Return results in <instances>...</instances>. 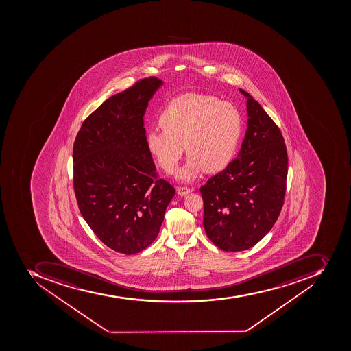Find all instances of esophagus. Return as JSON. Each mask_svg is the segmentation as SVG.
Masks as SVG:
<instances>
[{
    "instance_id": "obj_1",
    "label": "esophagus",
    "mask_w": 351,
    "mask_h": 351,
    "mask_svg": "<svg viewBox=\"0 0 351 351\" xmlns=\"http://www.w3.org/2000/svg\"><path fill=\"white\" fill-rule=\"evenodd\" d=\"M193 189L188 188V186H178L177 192L179 195L184 196L186 194L191 193Z\"/></svg>"
}]
</instances>
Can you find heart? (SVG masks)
<instances>
[{"instance_id":"1","label":"heart","mask_w":351,"mask_h":351,"mask_svg":"<svg viewBox=\"0 0 351 351\" xmlns=\"http://www.w3.org/2000/svg\"><path fill=\"white\" fill-rule=\"evenodd\" d=\"M162 132L147 135V149L158 165L171 173L188 152L179 177L192 180L202 171L215 173L228 166L243 133V117L232 103L201 93H185L172 99L159 116Z\"/></svg>"}]
</instances>
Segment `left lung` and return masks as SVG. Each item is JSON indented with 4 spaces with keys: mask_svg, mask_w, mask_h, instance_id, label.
<instances>
[{
    "mask_svg": "<svg viewBox=\"0 0 351 351\" xmlns=\"http://www.w3.org/2000/svg\"><path fill=\"white\" fill-rule=\"evenodd\" d=\"M248 128L237 158L199 189L207 237L223 252L254 247L285 203L287 152L281 130L246 91Z\"/></svg>",
    "mask_w": 351,
    "mask_h": 351,
    "instance_id": "left-lung-1",
    "label": "left lung"
}]
</instances>
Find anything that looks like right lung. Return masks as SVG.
Masks as SVG:
<instances>
[{
    "label": "right lung",
    "instance_id": "add662e5",
    "mask_svg": "<svg viewBox=\"0 0 351 351\" xmlns=\"http://www.w3.org/2000/svg\"><path fill=\"white\" fill-rule=\"evenodd\" d=\"M162 81L141 79L84 119L73 144V189L81 215L108 248L134 254L155 241L173 186L158 178L144 115Z\"/></svg>",
    "mask_w": 351,
    "mask_h": 351
}]
</instances>
